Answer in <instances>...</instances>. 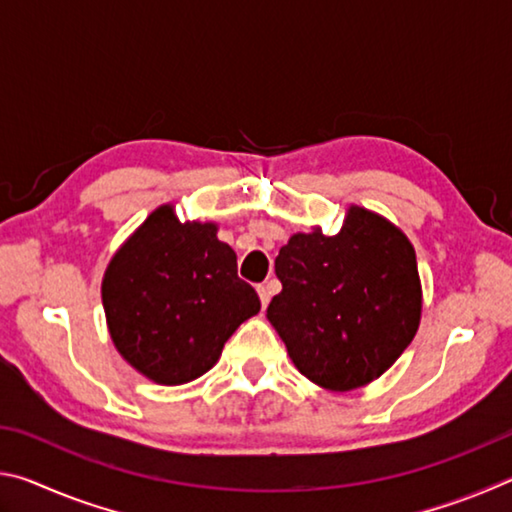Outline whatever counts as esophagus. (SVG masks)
I'll return each instance as SVG.
<instances>
[{
	"label": "esophagus",
	"mask_w": 512,
	"mask_h": 512,
	"mask_svg": "<svg viewBox=\"0 0 512 512\" xmlns=\"http://www.w3.org/2000/svg\"><path fill=\"white\" fill-rule=\"evenodd\" d=\"M257 293H259V300H262V307L266 309L268 300H271V293H268V287H264V284H259V287H257Z\"/></svg>",
	"instance_id": "1"
}]
</instances>
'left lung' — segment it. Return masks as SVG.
Returning a JSON list of instances; mask_svg holds the SVG:
<instances>
[{
    "instance_id": "obj_1",
    "label": "left lung",
    "mask_w": 512,
    "mask_h": 512,
    "mask_svg": "<svg viewBox=\"0 0 512 512\" xmlns=\"http://www.w3.org/2000/svg\"><path fill=\"white\" fill-rule=\"evenodd\" d=\"M282 291L266 309L293 366L348 393L375 381L409 348L422 284L409 237L386 216L350 205L341 230L296 232L275 257Z\"/></svg>"
}]
</instances>
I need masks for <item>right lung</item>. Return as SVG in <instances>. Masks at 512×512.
Here are the masks:
<instances>
[{
	"label": "right lung",
	"instance_id": "add662e5",
	"mask_svg": "<svg viewBox=\"0 0 512 512\" xmlns=\"http://www.w3.org/2000/svg\"><path fill=\"white\" fill-rule=\"evenodd\" d=\"M216 232L219 223H183L171 203L160 205L103 273L110 339L155 384L205 375L235 329L262 307L255 289L237 277L235 250Z\"/></svg>",
	"mask_w": 512,
	"mask_h": 512
}]
</instances>
